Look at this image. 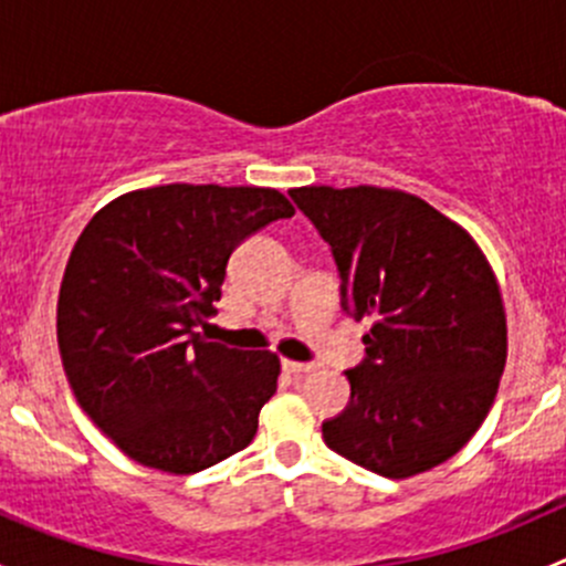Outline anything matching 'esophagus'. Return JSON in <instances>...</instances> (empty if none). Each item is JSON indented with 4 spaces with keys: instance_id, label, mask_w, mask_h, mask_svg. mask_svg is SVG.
<instances>
[{
    "instance_id": "obj_1",
    "label": "esophagus",
    "mask_w": 566,
    "mask_h": 566,
    "mask_svg": "<svg viewBox=\"0 0 566 566\" xmlns=\"http://www.w3.org/2000/svg\"><path fill=\"white\" fill-rule=\"evenodd\" d=\"M282 369H284V373H290V375H310V373H315V364L290 361V358H284Z\"/></svg>"
}]
</instances>
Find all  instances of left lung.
<instances>
[{
  "label": "left lung",
  "mask_w": 566,
  "mask_h": 566,
  "mask_svg": "<svg viewBox=\"0 0 566 566\" xmlns=\"http://www.w3.org/2000/svg\"><path fill=\"white\" fill-rule=\"evenodd\" d=\"M339 273L345 315L373 317L347 369L350 405L323 424L328 449L389 479L460 452L506 364V317L488 260L462 227L391 188L290 191Z\"/></svg>",
  "instance_id": "left-lung-1"
}]
</instances>
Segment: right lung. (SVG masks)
Here are the masks:
<instances>
[{
    "label": "right lung",
    "instance_id": "right-lung-1",
    "mask_svg": "<svg viewBox=\"0 0 566 566\" xmlns=\"http://www.w3.org/2000/svg\"><path fill=\"white\" fill-rule=\"evenodd\" d=\"M293 213L276 188L172 182L123 193L84 227L62 276L56 342L84 413L130 460L197 473L251 443L279 356L193 328L216 315L238 243Z\"/></svg>",
    "mask_w": 566,
    "mask_h": 566
}]
</instances>
